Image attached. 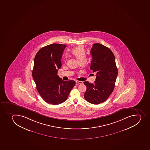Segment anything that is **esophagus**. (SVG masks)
Listing matches in <instances>:
<instances>
[{"label": "esophagus", "mask_w": 150, "mask_h": 150, "mask_svg": "<svg viewBox=\"0 0 150 150\" xmlns=\"http://www.w3.org/2000/svg\"><path fill=\"white\" fill-rule=\"evenodd\" d=\"M76 83H78V84H81L83 83L82 81H76Z\"/></svg>", "instance_id": "esophagus-1"}]
</instances>
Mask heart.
I'll list each match as a JSON object with an SVG mask.
<instances>
[{
	"label": "heart",
	"instance_id": "heart-1",
	"mask_svg": "<svg viewBox=\"0 0 150 150\" xmlns=\"http://www.w3.org/2000/svg\"><path fill=\"white\" fill-rule=\"evenodd\" d=\"M71 52L76 57L79 62L86 60V53L84 47L82 46H79L72 49Z\"/></svg>",
	"mask_w": 150,
	"mask_h": 150
}]
</instances>
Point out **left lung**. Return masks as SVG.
<instances>
[{
	"label": "left lung",
	"instance_id": "obj_1",
	"mask_svg": "<svg viewBox=\"0 0 150 150\" xmlns=\"http://www.w3.org/2000/svg\"><path fill=\"white\" fill-rule=\"evenodd\" d=\"M90 53L92 56L90 69L97 75L94 83L84 81L87 89L84 98L89 103L98 104L105 101L112 93L118 70L114 55L108 47L94 44Z\"/></svg>",
	"mask_w": 150,
	"mask_h": 150
}]
</instances>
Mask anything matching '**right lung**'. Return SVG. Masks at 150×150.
I'll list each match as a JSON object with an SVG mask.
<instances>
[{"label":"right lung","mask_w":150,"mask_h":150,"mask_svg":"<svg viewBox=\"0 0 150 150\" xmlns=\"http://www.w3.org/2000/svg\"><path fill=\"white\" fill-rule=\"evenodd\" d=\"M66 47L60 44L49 45L40 49L34 58L33 79L40 96L49 104L57 105L66 101L75 85L74 81H64L57 75Z\"/></svg>","instance_id":"add662e5"}]
</instances>
